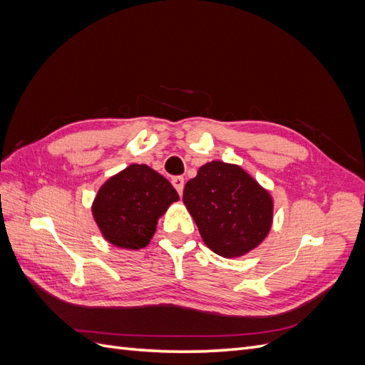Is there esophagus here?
<instances>
[{
	"mask_svg": "<svg viewBox=\"0 0 365 365\" xmlns=\"http://www.w3.org/2000/svg\"><path fill=\"white\" fill-rule=\"evenodd\" d=\"M172 184H173L175 189L178 190V193L182 195V190H184V178H182V176H173Z\"/></svg>",
	"mask_w": 365,
	"mask_h": 365,
	"instance_id": "obj_1",
	"label": "esophagus"
}]
</instances>
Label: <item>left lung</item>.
<instances>
[{"label":"left lung","mask_w":365,"mask_h":365,"mask_svg":"<svg viewBox=\"0 0 365 365\" xmlns=\"http://www.w3.org/2000/svg\"><path fill=\"white\" fill-rule=\"evenodd\" d=\"M182 202L204 244L225 259L247 256L267 239L274 197L237 164L208 161L184 187Z\"/></svg>","instance_id":"1"}]
</instances>
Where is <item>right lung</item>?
I'll return each mask as SVG.
<instances>
[{"instance_id":"right-lung-1","label":"right lung","mask_w":365,"mask_h":365,"mask_svg":"<svg viewBox=\"0 0 365 365\" xmlns=\"http://www.w3.org/2000/svg\"><path fill=\"white\" fill-rule=\"evenodd\" d=\"M180 200L173 185L148 164H130L108 178L91 205L98 231L125 250L149 245L160 217Z\"/></svg>"}]
</instances>
